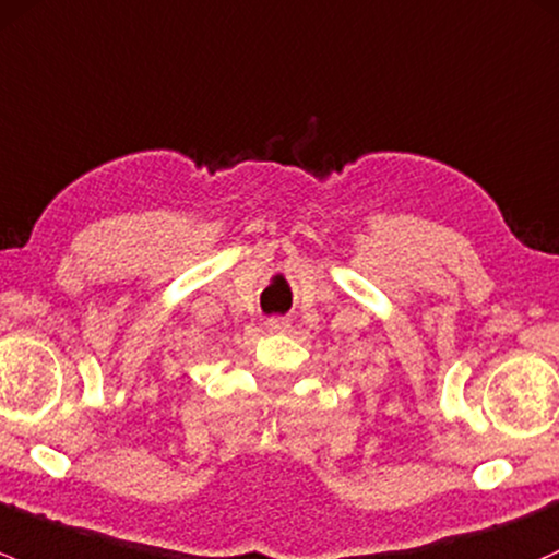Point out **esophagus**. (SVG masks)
Instances as JSON below:
<instances>
[{"label":"esophagus","mask_w":559,"mask_h":559,"mask_svg":"<svg viewBox=\"0 0 559 559\" xmlns=\"http://www.w3.org/2000/svg\"><path fill=\"white\" fill-rule=\"evenodd\" d=\"M266 328H269V331H274V333H287V331H290V320L269 318L266 320Z\"/></svg>","instance_id":"esophagus-1"}]
</instances>
